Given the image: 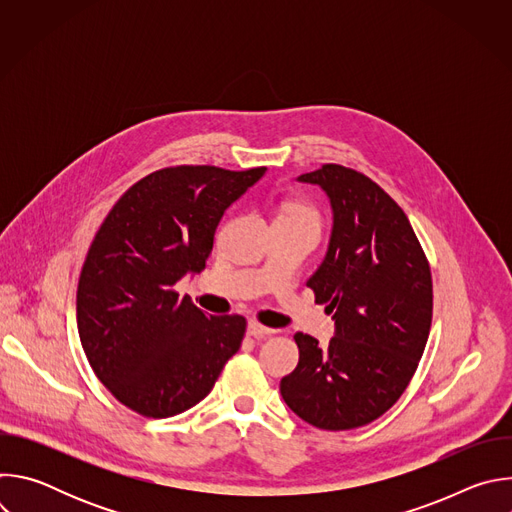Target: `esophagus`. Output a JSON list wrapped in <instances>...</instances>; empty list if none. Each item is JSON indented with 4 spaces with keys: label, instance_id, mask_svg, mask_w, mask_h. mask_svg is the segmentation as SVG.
Returning <instances> with one entry per match:
<instances>
[{
    "label": "esophagus",
    "instance_id": "esophagus-1",
    "mask_svg": "<svg viewBox=\"0 0 512 512\" xmlns=\"http://www.w3.org/2000/svg\"><path fill=\"white\" fill-rule=\"evenodd\" d=\"M247 334L253 336V338H267V336L275 334V330H273V328H267V326H263V324H259V322H249Z\"/></svg>",
    "mask_w": 512,
    "mask_h": 512
}]
</instances>
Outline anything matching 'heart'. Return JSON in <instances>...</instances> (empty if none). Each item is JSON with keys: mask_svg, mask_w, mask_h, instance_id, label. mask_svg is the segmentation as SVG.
<instances>
[{"mask_svg": "<svg viewBox=\"0 0 512 512\" xmlns=\"http://www.w3.org/2000/svg\"><path fill=\"white\" fill-rule=\"evenodd\" d=\"M283 214H294V216L306 218V221H312V223H316V225L320 223L318 210H316L312 204H308V202H294V204H289Z\"/></svg>", "mask_w": 512, "mask_h": 512, "instance_id": "heart-1", "label": "heart"}]
</instances>
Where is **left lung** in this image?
<instances>
[{
    "instance_id": "obj_1",
    "label": "left lung",
    "mask_w": 512,
    "mask_h": 512,
    "mask_svg": "<svg viewBox=\"0 0 512 512\" xmlns=\"http://www.w3.org/2000/svg\"><path fill=\"white\" fill-rule=\"evenodd\" d=\"M298 180L318 184L334 212L308 287L334 314L336 334L322 350L298 332L300 362L279 391L310 425L354 429L389 411L417 371L433 314L431 269L407 214L369 176L324 164Z\"/></svg>"
}]
</instances>
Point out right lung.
<instances>
[{"instance_id":"add662e5","label":"right lung","mask_w":512,"mask_h":512,"mask_svg":"<svg viewBox=\"0 0 512 512\" xmlns=\"http://www.w3.org/2000/svg\"><path fill=\"white\" fill-rule=\"evenodd\" d=\"M265 170L152 172L97 231L79 277V336L97 379L131 411L162 419L194 407L241 348L243 316H208L174 285L204 269L225 210Z\"/></svg>"}]
</instances>
